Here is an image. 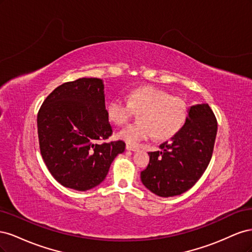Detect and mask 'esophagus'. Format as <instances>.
<instances>
[{
    "instance_id": "obj_1",
    "label": "esophagus",
    "mask_w": 252,
    "mask_h": 252,
    "mask_svg": "<svg viewBox=\"0 0 252 252\" xmlns=\"http://www.w3.org/2000/svg\"><path fill=\"white\" fill-rule=\"evenodd\" d=\"M126 149L127 150H130V151H138L139 150V147L136 146H132V145H126Z\"/></svg>"
}]
</instances>
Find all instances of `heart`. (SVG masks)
<instances>
[{
    "instance_id": "1",
    "label": "heart",
    "mask_w": 252,
    "mask_h": 252,
    "mask_svg": "<svg viewBox=\"0 0 252 252\" xmlns=\"http://www.w3.org/2000/svg\"><path fill=\"white\" fill-rule=\"evenodd\" d=\"M128 102L114 96L106 105V114L116 125H123L132 113L139 112L140 122L128 125L117 133V138L129 145H138L155 134L158 140L170 139L184 125L187 105L183 98L170 95L156 86L136 87L127 94Z\"/></svg>"
}]
</instances>
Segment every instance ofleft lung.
<instances>
[{
	"mask_svg": "<svg viewBox=\"0 0 252 252\" xmlns=\"http://www.w3.org/2000/svg\"><path fill=\"white\" fill-rule=\"evenodd\" d=\"M217 131V119L209 105L191 106L184 126L172 136L171 143H163L161 151L148 152L149 164L141 172L144 186L162 197L187 191L207 168Z\"/></svg>",
	"mask_w": 252,
	"mask_h": 252,
	"instance_id": "left-lung-1",
	"label": "left lung"
}]
</instances>
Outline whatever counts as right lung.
<instances>
[{"mask_svg": "<svg viewBox=\"0 0 252 252\" xmlns=\"http://www.w3.org/2000/svg\"><path fill=\"white\" fill-rule=\"evenodd\" d=\"M41 155L61 185L86 191L100 185L123 141L104 142L112 134L101 79L82 78L57 87L37 113Z\"/></svg>", "mask_w": 252, "mask_h": 252, "instance_id": "right-lung-1", "label": "right lung"}]
</instances>
